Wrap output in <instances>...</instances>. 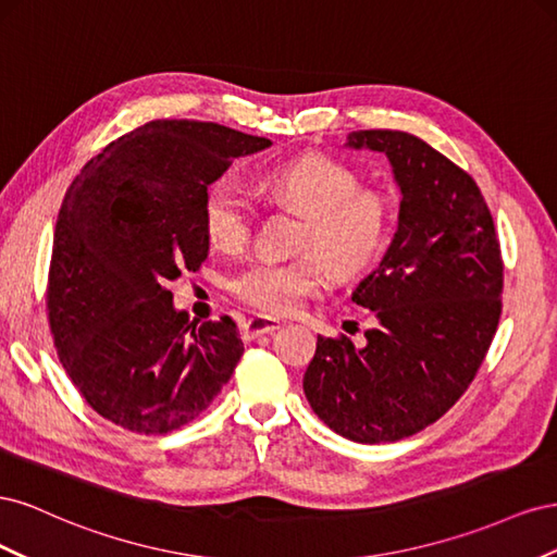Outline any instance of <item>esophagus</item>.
I'll use <instances>...</instances> for the list:
<instances>
[{
    "mask_svg": "<svg viewBox=\"0 0 557 557\" xmlns=\"http://www.w3.org/2000/svg\"><path fill=\"white\" fill-rule=\"evenodd\" d=\"M278 327H281V323H278V320H274V318H269V315H250L246 323L242 325V336H244L246 342H250V339H258L260 334H269V332H274Z\"/></svg>",
    "mask_w": 557,
    "mask_h": 557,
    "instance_id": "1",
    "label": "esophagus"
}]
</instances>
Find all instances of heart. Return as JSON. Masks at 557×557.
I'll list each match as a JSON object with an SVG mask.
<instances>
[{
  "mask_svg": "<svg viewBox=\"0 0 557 557\" xmlns=\"http://www.w3.org/2000/svg\"><path fill=\"white\" fill-rule=\"evenodd\" d=\"M260 185L276 201L307 213L299 232L297 260H258L232 281L244 305L269 315H290L325 290L330 267L339 276L358 274L372 262L391 230V207L383 195L360 190L356 172L327 156L307 153L267 166ZM201 225L211 246L239 252L252 232V205L242 185L215 178L201 201Z\"/></svg>",
  "mask_w": 557,
  "mask_h": 557,
  "instance_id": "1",
  "label": "heart"
}]
</instances>
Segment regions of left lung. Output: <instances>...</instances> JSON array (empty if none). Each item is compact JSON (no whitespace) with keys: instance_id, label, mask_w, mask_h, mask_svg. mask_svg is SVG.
<instances>
[{"instance_id":"obj_1","label":"left lung","mask_w":557,"mask_h":557,"mask_svg":"<svg viewBox=\"0 0 557 557\" xmlns=\"http://www.w3.org/2000/svg\"><path fill=\"white\" fill-rule=\"evenodd\" d=\"M346 146L391 160L399 223L352 293L376 315L367 346L318 336L305 395L350 442H399L440 420L474 381L499 323L504 262L476 181L440 150L397 129L350 132Z\"/></svg>"}]
</instances>
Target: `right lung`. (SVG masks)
<instances>
[{"instance_id":"1","label":"right lung","mask_w":557,"mask_h":557,"mask_svg":"<svg viewBox=\"0 0 557 557\" xmlns=\"http://www.w3.org/2000/svg\"><path fill=\"white\" fill-rule=\"evenodd\" d=\"M272 141L218 123L150 121L111 141L58 213L46 309L58 358L113 425L166 434L207 411L244 344L230 315L199 327L166 283L209 256L201 201L234 158Z\"/></svg>"}]
</instances>
